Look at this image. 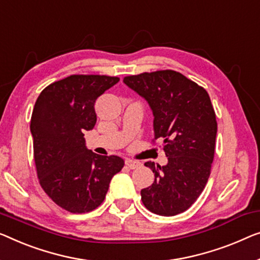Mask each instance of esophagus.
<instances>
[{
    "label": "esophagus",
    "mask_w": 260,
    "mask_h": 260,
    "mask_svg": "<svg viewBox=\"0 0 260 260\" xmlns=\"http://www.w3.org/2000/svg\"><path fill=\"white\" fill-rule=\"evenodd\" d=\"M125 164L128 168L131 169H137L138 167H140L141 164L139 161H134V160H131V158H126L125 160Z\"/></svg>",
    "instance_id": "esophagus-1"
}]
</instances>
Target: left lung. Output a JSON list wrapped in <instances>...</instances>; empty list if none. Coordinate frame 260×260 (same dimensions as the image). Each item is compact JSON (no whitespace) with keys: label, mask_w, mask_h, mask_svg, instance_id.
Segmentation results:
<instances>
[{"label":"left lung","mask_w":260,"mask_h":260,"mask_svg":"<svg viewBox=\"0 0 260 260\" xmlns=\"http://www.w3.org/2000/svg\"><path fill=\"white\" fill-rule=\"evenodd\" d=\"M123 83L149 105L154 139L164 140L168 157L165 166L145 164L155 179L141 190L142 203L156 215L181 214L197 200L210 176L217 134L210 96L173 70L125 77Z\"/></svg>","instance_id":"left-lung-1"}]
</instances>
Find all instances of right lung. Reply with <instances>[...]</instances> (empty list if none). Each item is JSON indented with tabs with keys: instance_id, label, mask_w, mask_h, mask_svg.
Here are the masks:
<instances>
[{
	"instance_id": "obj_1",
	"label": "right lung",
	"mask_w": 260,
	"mask_h": 260,
	"mask_svg": "<svg viewBox=\"0 0 260 260\" xmlns=\"http://www.w3.org/2000/svg\"><path fill=\"white\" fill-rule=\"evenodd\" d=\"M119 80L73 75L45 87L35 104L30 132L40 183L53 202L73 214L99 207L125 165L115 155L87 149L84 138L96 122L95 100Z\"/></svg>"
}]
</instances>
